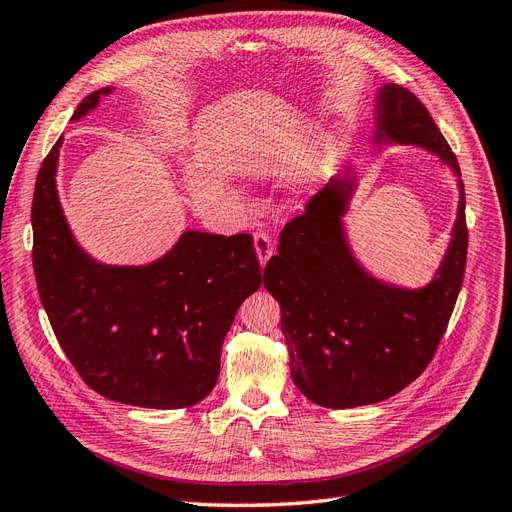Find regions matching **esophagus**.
I'll list each match as a JSON object with an SVG mask.
<instances>
[{
    "instance_id": "esophagus-1",
    "label": "esophagus",
    "mask_w": 512,
    "mask_h": 512,
    "mask_svg": "<svg viewBox=\"0 0 512 512\" xmlns=\"http://www.w3.org/2000/svg\"><path fill=\"white\" fill-rule=\"evenodd\" d=\"M255 251H257V257H259V264L266 266L270 255H272V240L268 238L264 231L255 233Z\"/></svg>"
}]
</instances>
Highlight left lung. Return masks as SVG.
<instances>
[{
  "mask_svg": "<svg viewBox=\"0 0 512 512\" xmlns=\"http://www.w3.org/2000/svg\"><path fill=\"white\" fill-rule=\"evenodd\" d=\"M378 140L419 144L461 175L456 155L411 90L389 84L378 95ZM350 179H333L281 231L264 270L281 305L292 378L329 409L374 404L411 385L435 357L463 285L467 264L465 192L439 277L424 290L372 279L352 259L342 233Z\"/></svg>",
  "mask_w": 512,
  "mask_h": 512,
  "instance_id": "left-lung-1",
  "label": "left lung"
}]
</instances>
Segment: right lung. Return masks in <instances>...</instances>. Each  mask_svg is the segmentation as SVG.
Segmentation results:
<instances>
[{"label":"right lung","mask_w":512,"mask_h":512,"mask_svg":"<svg viewBox=\"0 0 512 512\" xmlns=\"http://www.w3.org/2000/svg\"><path fill=\"white\" fill-rule=\"evenodd\" d=\"M101 88L73 119L93 110ZM62 138L36 177L32 201L34 274L64 355L103 398L183 409L214 389L222 339L246 296L261 285L248 233L186 231L160 261L142 268L95 264L75 244L56 190Z\"/></svg>","instance_id":"add662e5"}]
</instances>
